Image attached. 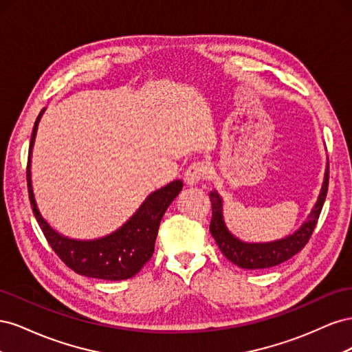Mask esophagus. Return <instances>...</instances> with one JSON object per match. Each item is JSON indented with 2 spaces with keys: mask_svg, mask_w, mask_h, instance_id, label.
Returning a JSON list of instances; mask_svg holds the SVG:
<instances>
[{
  "mask_svg": "<svg viewBox=\"0 0 352 352\" xmlns=\"http://www.w3.org/2000/svg\"><path fill=\"white\" fill-rule=\"evenodd\" d=\"M208 177V167L207 164L197 162L192 163L185 172V184L189 186H195L198 185L201 180H204Z\"/></svg>",
  "mask_w": 352,
  "mask_h": 352,
  "instance_id": "obj_1",
  "label": "esophagus"
}]
</instances>
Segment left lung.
Segmentation results:
<instances>
[{
	"instance_id": "8db88e82",
	"label": "left lung",
	"mask_w": 352,
	"mask_h": 352,
	"mask_svg": "<svg viewBox=\"0 0 352 352\" xmlns=\"http://www.w3.org/2000/svg\"><path fill=\"white\" fill-rule=\"evenodd\" d=\"M329 188V167L324 175V182L322 186L320 197H318L317 204L308 216V220L298 229L294 235L286 236L285 239L267 242V243H245L230 235L229 230L223 221L221 212V199L217 192H210L211 201V221H210V232L221 254L236 264L238 267L257 270V269H269L273 265H278L286 260L292 258L295 254L302 251V248L310 241L314 228L317 225L318 216H320L324 199L327 195Z\"/></svg>"
}]
</instances>
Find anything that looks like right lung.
<instances>
[{"label":"right lung","mask_w":352,"mask_h":352,"mask_svg":"<svg viewBox=\"0 0 352 352\" xmlns=\"http://www.w3.org/2000/svg\"><path fill=\"white\" fill-rule=\"evenodd\" d=\"M39 119L41 114L35 122L30 138L26 180L32 211H34L38 225L44 232V236L51 245V248L69 269L78 274L104 280H123L133 278L153 257L160 221H162L167 207L182 190V182L175 180V182L151 194L140 210L135 212L133 217L109 236L88 242L67 239L52 230L48 223L41 217L34 192H32L30 153Z\"/></svg>","instance_id":"1"}]
</instances>
